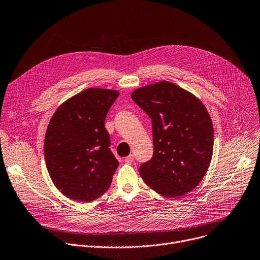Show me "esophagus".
Segmentation results:
<instances>
[{"mask_svg":"<svg viewBox=\"0 0 260 260\" xmlns=\"http://www.w3.org/2000/svg\"><path fill=\"white\" fill-rule=\"evenodd\" d=\"M125 162H126V163H133V162H134V155H133V154L127 155V157L125 158Z\"/></svg>","mask_w":260,"mask_h":260,"instance_id":"34e87169","label":"esophagus"}]
</instances>
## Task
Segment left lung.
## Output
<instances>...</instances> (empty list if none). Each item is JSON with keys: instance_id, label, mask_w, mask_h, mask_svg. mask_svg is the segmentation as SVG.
<instances>
[{"instance_id": "8db88e82", "label": "left lung", "mask_w": 260, "mask_h": 260, "mask_svg": "<svg viewBox=\"0 0 260 260\" xmlns=\"http://www.w3.org/2000/svg\"><path fill=\"white\" fill-rule=\"evenodd\" d=\"M151 119L153 154L139 167L154 191L177 198L193 190L206 175L213 152V125L200 99L181 86L160 81L132 93Z\"/></svg>"}]
</instances>
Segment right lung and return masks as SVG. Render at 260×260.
<instances>
[{
    "instance_id": "right-lung-1",
    "label": "right lung",
    "mask_w": 260,
    "mask_h": 260,
    "mask_svg": "<svg viewBox=\"0 0 260 260\" xmlns=\"http://www.w3.org/2000/svg\"><path fill=\"white\" fill-rule=\"evenodd\" d=\"M119 93L86 89L64 101L52 116L45 137L47 169L59 191L76 202H91L109 189L119 162L105 127Z\"/></svg>"
}]
</instances>
